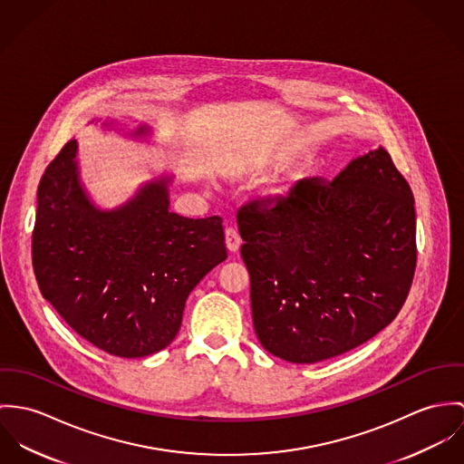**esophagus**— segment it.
Listing matches in <instances>:
<instances>
[{"mask_svg": "<svg viewBox=\"0 0 464 464\" xmlns=\"http://www.w3.org/2000/svg\"><path fill=\"white\" fill-rule=\"evenodd\" d=\"M240 244H242V238H240L237 227H231V226L226 227V246H227V249L231 253H235V251H238Z\"/></svg>", "mask_w": 464, "mask_h": 464, "instance_id": "obj_1", "label": "esophagus"}]
</instances>
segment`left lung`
Listing matches in <instances>:
<instances>
[{"mask_svg":"<svg viewBox=\"0 0 464 464\" xmlns=\"http://www.w3.org/2000/svg\"><path fill=\"white\" fill-rule=\"evenodd\" d=\"M257 340L274 356L318 362L373 338L404 306L416 268L414 199L382 148L333 181L238 209Z\"/></svg>","mask_w":464,"mask_h":464,"instance_id":"obj_1","label":"left lung"}]
</instances>
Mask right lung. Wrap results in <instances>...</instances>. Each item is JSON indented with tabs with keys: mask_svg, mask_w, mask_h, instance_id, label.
<instances>
[{
	"mask_svg": "<svg viewBox=\"0 0 464 464\" xmlns=\"http://www.w3.org/2000/svg\"><path fill=\"white\" fill-rule=\"evenodd\" d=\"M74 158L69 140L37 190L32 261L41 294L104 353L155 354L178 334L188 294L227 257L222 218L172 213L167 179L100 211L80 187Z\"/></svg>",
	"mask_w": 464,
	"mask_h": 464,
	"instance_id": "add662e5",
	"label": "right lung"
}]
</instances>
